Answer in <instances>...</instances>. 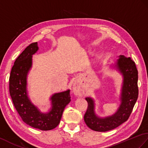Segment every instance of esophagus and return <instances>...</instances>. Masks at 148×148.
<instances>
[{
	"instance_id": "esophagus-1",
	"label": "esophagus",
	"mask_w": 148,
	"mask_h": 148,
	"mask_svg": "<svg viewBox=\"0 0 148 148\" xmlns=\"http://www.w3.org/2000/svg\"><path fill=\"white\" fill-rule=\"evenodd\" d=\"M73 92H74L75 95H79L81 94V90H80V88H79V86L75 84L74 86V88H73Z\"/></svg>"
}]
</instances>
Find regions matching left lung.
Returning <instances> with one entry per match:
<instances>
[{"instance_id":"1","label":"left lung","mask_w":148,"mask_h":148,"mask_svg":"<svg viewBox=\"0 0 148 148\" xmlns=\"http://www.w3.org/2000/svg\"><path fill=\"white\" fill-rule=\"evenodd\" d=\"M116 67L123 76L122 90V103L114 115L99 118L94 112V101L91 98H86L88 109L84 116L86 124L91 129L98 132H106L115 129L128 120L138 98V71L134 61L130 57L121 56L116 62Z\"/></svg>"}]
</instances>
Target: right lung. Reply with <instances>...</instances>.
<instances>
[{"label":"right lung","instance_id":"right-lung-1","mask_svg":"<svg viewBox=\"0 0 148 148\" xmlns=\"http://www.w3.org/2000/svg\"><path fill=\"white\" fill-rule=\"evenodd\" d=\"M38 49L37 42L33 43L16 58L9 77V92L14 106L24 122L33 128L49 130L59 124L64 108L71 101L70 91L51 97L52 108L48 113L40 112L31 103L26 93V76L32 67V55Z\"/></svg>","mask_w":148,"mask_h":148}]
</instances>
